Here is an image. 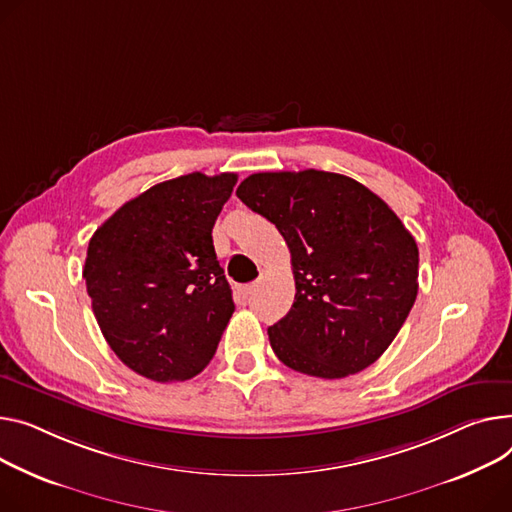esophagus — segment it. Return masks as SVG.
I'll list each match as a JSON object with an SVG mask.
<instances>
[{"mask_svg":"<svg viewBox=\"0 0 512 512\" xmlns=\"http://www.w3.org/2000/svg\"><path fill=\"white\" fill-rule=\"evenodd\" d=\"M253 290H255V284H245V286H238V288H236V292L241 294L243 298H247L249 294H253Z\"/></svg>","mask_w":512,"mask_h":512,"instance_id":"obj_1","label":"esophagus"}]
</instances>
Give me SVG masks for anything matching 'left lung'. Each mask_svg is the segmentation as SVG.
I'll return each instance as SVG.
<instances>
[{"label":"left lung","instance_id":"obj_1","mask_svg":"<svg viewBox=\"0 0 512 512\" xmlns=\"http://www.w3.org/2000/svg\"><path fill=\"white\" fill-rule=\"evenodd\" d=\"M236 195L292 255L294 304L267 329L276 356L319 379L377 362L418 296V245L395 212L362 183L315 168L251 175Z\"/></svg>","mask_w":512,"mask_h":512}]
</instances>
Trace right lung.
I'll use <instances>...</instances> for the list:
<instances>
[{
	"label": "right lung",
	"instance_id": "1",
	"mask_svg": "<svg viewBox=\"0 0 512 512\" xmlns=\"http://www.w3.org/2000/svg\"><path fill=\"white\" fill-rule=\"evenodd\" d=\"M234 173L183 175L127 201L90 238L84 280L98 327L133 372L187 381L234 313L212 228Z\"/></svg>",
	"mask_w": 512,
	"mask_h": 512
}]
</instances>
